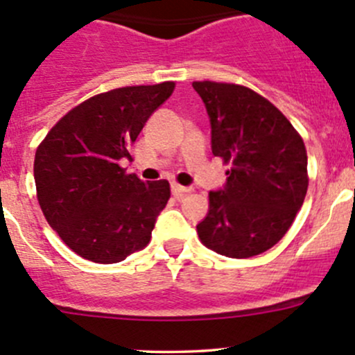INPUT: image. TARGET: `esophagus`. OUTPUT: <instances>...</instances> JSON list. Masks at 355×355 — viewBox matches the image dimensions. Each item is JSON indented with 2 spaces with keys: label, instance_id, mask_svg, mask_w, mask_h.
Instances as JSON below:
<instances>
[{
  "label": "esophagus",
  "instance_id": "obj_1",
  "mask_svg": "<svg viewBox=\"0 0 355 355\" xmlns=\"http://www.w3.org/2000/svg\"><path fill=\"white\" fill-rule=\"evenodd\" d=\"M187 192H191V187H184V185L171 184V194H173L177 199H182L185 194H187Z\"/></svg>",
  "mask_w": 355,
  "mask_h": 355
}]
</instances>
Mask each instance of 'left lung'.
<instances>
[{"instance_id": "8db88e82", "label": "left lung", "mask_w": 355, "mask_h": 355, "mask_svg": "<svg viewBox=\"0 0 355 355\" xmlns=\"http://www.w3.org/2000/svg\"><path fill=\"white\" fill-rule=\"evenodd\" d=\"M192 87L209 114L213 155L230 164L225 189L209 192L198 235L221 256H257L287 234L302 206L306 146L287 116L252 89L213 80Z\"/></svg>"}]
</instances>
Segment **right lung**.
I'll return each instance as SVG.
<instances>
[{
  "instance_id": "obj_1",
  "label": "right lung",
  "mask_w": 355,
  "mask_h": 355,
  "mask_svg": "<svg viewBox=\"0 0 355 355\" xmlns=\"http://www.w3.org/2000/svg\"><path fill=\"white\" fill-rule=\"evenodd\" d=\"M175 82L127 85L71 108L37 146L34 178L49 227L84 259L120 263L151 241L170 199L168 180L142 182L120 159Z\"/></svg>"
}]
</instances>
